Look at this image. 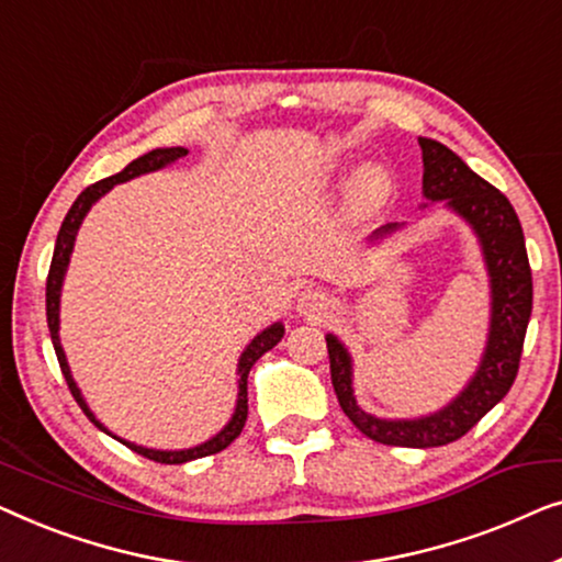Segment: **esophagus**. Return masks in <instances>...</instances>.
<instances>
[{"mask_svg":"<svg viewBox=\"0 0 562 562\" xmlns=\"http://www.w3.org/2000/svg\"><path fill=\"white\" fill-rule=\"evenodd\" d=\"M330 303H334V300H330V295L328 292H323V290H318V288H307V290H303L300 292V297H297V311L300 313H311V315H315V313H326L328 307H330Z\"/></svg>","mask_w":562,"mask_h":562,"instance_id":"1","label":"esophagus"}]
</instances>
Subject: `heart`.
Returning a JSON list of instances; mask_svg holds the SVG:
<instances>
[{"label": "heart", "instance_id": "obj_1", "mask_svg": "<svg viewBox=\"0 0 562 562\" xmlns=\"http://www.w3.org/2000/svg\"><path fill=\"white\" fill-rule=\"evenodd\" d=\"M384 186H386V178L382 176V172L379 170H369V172H363L361 176V193L367 195V199H374V195H379L384 191Z\"/></svg>", "mask_w": 562, "mask_h": 562}]
</instances>
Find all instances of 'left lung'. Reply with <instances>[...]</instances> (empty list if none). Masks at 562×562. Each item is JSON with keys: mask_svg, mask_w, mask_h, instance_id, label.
<instances>
[{"mask_svg": "<svg viewBox=\"0 0 562 562\" xmlns=\"http://www.w3.org/2000/svg\"><path fill=\"white\" fill-rule=\"evenodd\" d=\"M423 191L430 201H448L469 221L484 249L492 278V328L476 376L440 413L417 420H379L353 400L351 357L336 336H326L338 405L363 436L400 448H438L463 438L515 384L529 313H532V270H529L525 234L507 195L479 178L453 149L436 139H420ZM397 228L386 224L374 236Z\"/></svg>", "mask_w": 562, "mask_h": 562, "instance_id": "8db88e82", "label": "left lung"}]
</instances>
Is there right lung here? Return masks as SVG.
<instances>
[{"label": "right lung", "instance_id": "add662e5", "mask_svg": "<svg viewBox=\"0 0 562 562\" xmlns=\"http://www.w3.org/2000/svg\"><path fill=\"white\" fill-rule=\"evenodd\" d=\"M188 155L186 147H165V149H153V153L137 157V160H132L130 165L122 172H116L112 178H104L99 180V183H93L86 188V191L78 195L70 205V211L66 213V218H63L60 224V232H58V239H55V251H53V262H50V272H47V284H45V313H47V328H50V338H53V349H55V357H58L60 363V371L63 376H66L68 382V390L74 394V400L78 402V407L83 409L86 417L97 425L99 430H104L106 436H112L104 425H101L97 417L89 407H86V402L81 397V392H78V386L74 382V376H70V369H68V361H66V353L60 349V338H58V305H60V284H63V274H66V267H68V259H70V251H74V241H76V232L78 226H81V221L86 213L93 203H97L101 195L106 191H112L116 183H124V180H132L142 176V172H153V170H160L165 165L176 162L178 157ZM284 334L282 323H274L267 330H262L255 341L247 346V351L241 353L239 359V400H236V409H234V417L228 420V425L224 430L218 432L216 438L205 440L203 446H195V448H188V450H153V448H142V446H134V442H126L122 440L126 448H132L134 453L149 458V461L155 463H186V461H195V458H203V456H213L218 453V450H224L226 446H232V442L239 438V432L244 428V423H247V413H249V397H247V376H249V369L255 367L257 359L267 353L274 346L280 344V338ZM116 438V436H114Z\"/></svg>", "mask_w": 562, "mask_h": 562}]
</instances>
